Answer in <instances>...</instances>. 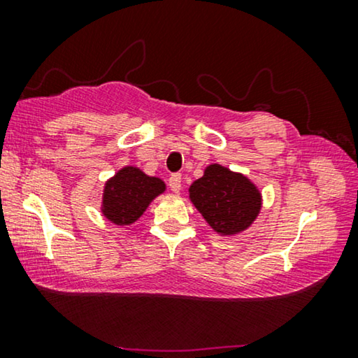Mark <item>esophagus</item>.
Listing matches in <instances>:
<instances>
[{
  "label": "esophagus",
  "mask_w": 358,
  "mask_h": 358,
  "mask_svg": "<svg viewBox=\"0 0 358 358\" xmlns=\"http://www.w3.org/2000/svg\"><path fill=\"white\" fill-rule=\"evenodd\" d=\"M180 187H182V178H180V174L171 176V178H169V189L173 190L174 194H179Z\"/></svg>",
  "instance_id": "esophagus-1"
}]
</instances>
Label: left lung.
<instances>
[{
    "mask_svg": "<svg viewBox=\"0 0 358 358\" xmlns=\"http://www.w3.org/2000/svg\"><path fill=\"white\" fill-rule=\"evenodd\" d=\"M189 199L218 234H238L261 212L262 197L246 176L210 164L189 187Z\"/></svg>",
    "mask_w": 358,
    "mask_h": 358,
    "instance_id": "8db88e82",
    "label": "left lung"
}]
</instances>
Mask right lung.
Wrapping results in <instances>:
<instances>
[{
    "label": "right lung",
    "instance_id": "add662e5",
    "mask_svg": "<svg viewBox=\"0 0 358 358\" xmlns=\"http://www.w3.org/2000/svg\"><path fill=\"white\" fill-rule=\"evenodd\" d=\"M166 190L159 178L145 174L134 166H125L104 185L102 194V215L109 222L125 227L136 222L151 200Z\"/></svg>",
    "mask_w": 358,
    "mask_h": 358
}]
</instances>
